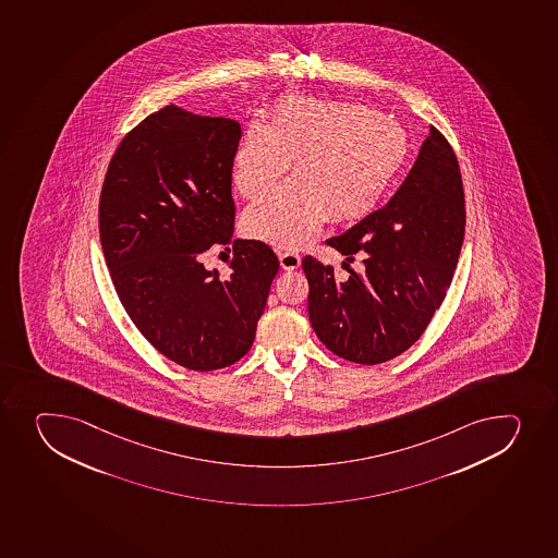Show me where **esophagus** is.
Listing matches in <instances>:
<instances>
[{
  "label": "esophagus",
  "mask_w": 558,
  "mask_h": 558,
  "mask_svg": "<svg viewBox=\"0 0 558 558\" xmlns=\"http://www.w3.org/2000/svg\"><path fill=\"white\" fill-rule=\"evenodd\" d=\"M300 264H302V258H300L299 254L291 253V251H286V253H280V265H282V269H286V270L299 269Z\"/></svg>",
  "instance_id": "esophagus-1"
}]
</instances>
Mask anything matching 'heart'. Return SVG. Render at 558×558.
I'll use <instances>...</instances> for the list:
<instances>
[{"label":"heart","mask_w":558,"mask_h":558,"mask_svg":"<svg viewBox=\"0 0 558 558\" xmlns=\"http://www.w3.org/2000/svg\"><path fill=\"white\" fill-rule=\"evenodd\" d=\"M402 125L349 101L288 96L264 125L251 123L232 153V185L258 198L288 171L283 183L243 215L247 236L299 248L329 220L353 221L380 204L409 158Z\"/></svg>","instance_id":"1"}]
</instances>
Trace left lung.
Here are the masks:
<instances>
[{
    "label": "left lung",
    "instance_id": "obj_1",
    "mask_svg": "<svg viewBox=\"0 0 558 558\" xmlns=\"http://www.w3.org/2000/svg\"><path fill=\"white\" fill-rule=\"evenodd\" d=\"M465 232L462 174L451 145L430 125L395 196L327 243L362 269L337 280L331 265L302 262L311 326L329 351L375 365L413 345L446 299ZM345 265V262H343Z\"/></svg>",
    "mask_w": 558,
    "mask_h": 558
}]
</instances>
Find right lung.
Wrapping results in <instances>:
<instances>
[{"label": "right lung", "mask_w": 558, "mask_h": 558, "mask_svg": "<svg viewBox=\"0 0 558 558\" xmlns=\"http://www.w3.org/2000/svg\"><path fill=\"white\" fill-rule=\"evenodd\" d=\"M240 138L236 120L163 107L118 145L101 187V248L118 299L150 345L187 369H221L247 353L280 267L254 240H234L227 279L198 262L232 241Z\"/></svg>", "instance_id": "obj_1"}]
</instances>
